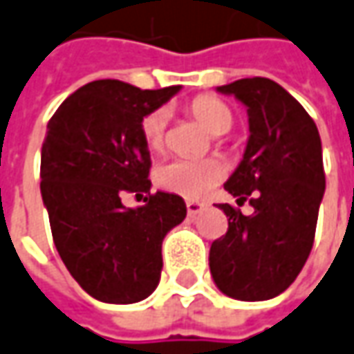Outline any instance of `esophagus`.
Returning <instances> with one entry per match:
<instances>
[{"instance_id": "obj_1", "label": "esophagus", "mask_w": 354, "mask_h": 354, "mask_svg": "<svg viewBox=\"0 0 354 354\" xmlns=\"http://www.w3.org/2000/svg\"><path fill=\"white\" fill-rule=\"evenodd\" d=\"M203 208H205V205H201L196 201H189L187 203V212H189V216H196L198 212H203Z\"/></svg>"}]
</instances>
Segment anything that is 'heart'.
Masks as SVG:
<instances>
[{
  "label": "heart",
  "mask_w": 354,
  "mask_h": 354,
  "mask_svg": "<svg viewBox=\"0 0 354 354\" xmlns=\"http://www.w3.org/2000/svg\"><path fill=\"white\" fill-rule=\"evenodd\" d=\"M191 115L210 132L224 134L232 127L230 106L216 97H196L191 106ZM167 113L163 109L151 111L142 120V138L151 151H160L165 142ZM226 175V165L218 158L203 160H171L156 169V183L163 191L181 194L185 198H203L214 189Z\"/></svg>",
  "instance_id": "1"
}]
</instances>
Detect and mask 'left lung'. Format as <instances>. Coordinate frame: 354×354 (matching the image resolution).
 <instances>
[{
  "label": "left lung",
  "mask_w": 354,
  "mask_h": 354,
  "mask_svg": "<svg viewBox=\"0 0 354 354\" xmlns=\"http://www.w3.org/2000/svg\"><path fill=\"white\" fill-rule=\"evenodd\" d=\"M248 109L243 160L224 189L249 201L253 214L220 205L226 236L210 248V272L220 292L261 302L284 292L312 251L326 191L322 140L312 116L292 95L267 77H245L222 87Z\"/></svg>",
  "instance_id": "1"
}]
</instances>
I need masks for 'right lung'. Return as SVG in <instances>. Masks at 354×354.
Returning <instances> with one entry per match:
<instances>
[{"instance_id": "add662e5", "label": "right lung", "mask_w": 354, "mask_h": 354, "mask_svg": "<svg viewBox=\"0 0 354 354\" xmlns=\"http://www.w3.org/2000/svg\"><path fill=\"white\" fill-rule=\"evenodd\" d=\"M181 87L138 89L118 80L80 87L54 113L40 151V193L66 269L95 300L134 304L156 290L161 243L181 224L179 194H149L127 208L124 193H149L142 120Z\"/></svg>"}]
</instances>
